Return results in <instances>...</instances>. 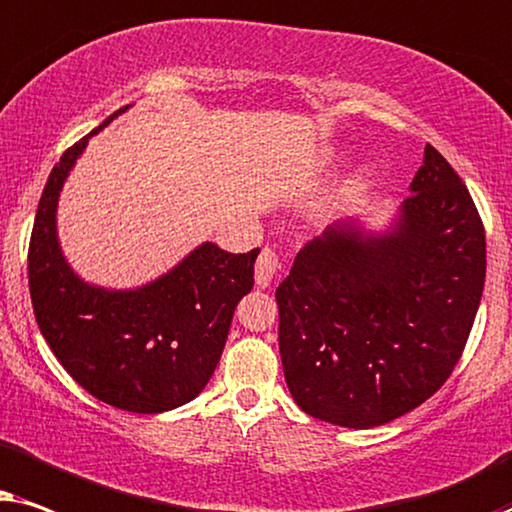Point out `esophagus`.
<instances>
[{
	"label": "esophagus",
	"instance_id": "1",
	"mask_svg": "<svg viewBox=\"0 0 512 512\" xmlns=\"http://www.w3.org/2000/svg\"><path fill=\"white\" fill-rule=\"evenodd\" d=\"M278 269H281V255H278V250L264 248L260 252V257H257V264H255L257 285H260V288H267V285L274 281Z\"/></svg>",
	"mask_w": 512,
	"mask_h": 512
}]
</instances>
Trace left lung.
<instances>
[{"instance_id":"left-lung-1","label":"left lung","mask_w":512,"mask_h":512,"mask_svg":"<svg viewBox=\"0 0 512 512\" xmlns=\"http://www.w3.org/2000/svg\"><path fill=\"white\" fill-rule=\"evenodd\" d=\"M386 234L330 227L278 285V346L313 419L374 428L426 403L459 363L485 288V227L466 185L426 145Z\"/></svg>"}]
</instances>
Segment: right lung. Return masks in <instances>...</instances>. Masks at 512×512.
<instances>
[{"label":"right lung","mask_w":512,"mask_h":512,"mask_svg":"<svg viewBox=\"0 0 512 512\" xmlns=\"http://www.w3.org/2000/svg\"><path fill=\"white\" fill-rule=\"evenodd\" d=\"M53 166L27 250V281L39 330L67 374L93 398L126 412L159 414L189 403L220 363L236 304L255 283L260 248L227 252L203 243L166 276L138 290L81 281L60 252L56 208L88 138Z\"/></svg>","instance_id":"add662e5"}]
</instances>
